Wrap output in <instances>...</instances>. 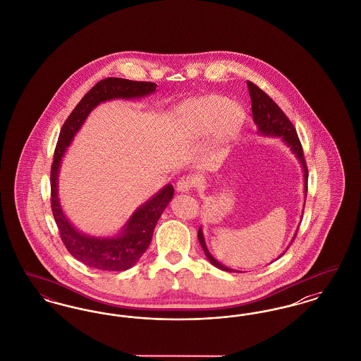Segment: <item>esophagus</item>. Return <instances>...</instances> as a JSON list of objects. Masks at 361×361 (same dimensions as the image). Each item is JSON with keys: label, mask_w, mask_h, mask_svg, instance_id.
Listing matches in <instances>:
<instances>
[{"label": "esophagus", "mask_w": 361, "mask_h": 361, "mask_svg": "<svg viewBox=\"0 0 361 361\" xmlns=\"http://www.w3.org/2000/svg\"><path fill=\"white\" fill-rule=\"evenodd\" d=\"M195 184H196V180H195L193 177H190V176H183V177L177 181L176 188H177L178 192H181V193H187V192L193 189Z\"/></svg>", "instance_id": "34e87169"}]
</instances>
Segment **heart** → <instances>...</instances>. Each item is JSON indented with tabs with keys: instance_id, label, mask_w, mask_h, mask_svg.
Wrapping results in <instances>:
<instances>
[{
	"instance_id": "b5f03b06",
	"label": "heart",
	"mask_w": 361,
	"mask_h": 361,
	"mask_svg": "<svg viewBox=\"0 0 361 361\" xmlns=\"http://www.w3.org/2000/svg\"><path fill=\"white\" fill-rule=\"evenodd\" d=\"M178 116L192 137H204L215 130L219 139H228L240 130L243 111L224 96H207L185 105Z\"/></svg>"
}]
</instances>
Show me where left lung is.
Masks as SVG:
<instances>
[{"mask_svg":"<svg viewBox=\"0 0 361 361\" xmlns=\"http://www.w3.org/2000/svg\"><path fill=\"white\" fill-rule=\"evenodd\" d=\"M246 84H247L250 100H252V114H253V121H255L256 126H257L258 134L264 135V137H280L291 149L292 153L295 154V157L298 158V161L300 162L302 169H303V178H305V203H306L309 172H307L306 159H305L303 149H302L300 140H299L298 134H296V130L293 128L291 121L286 116V114L280 109V106L264 90H261L257 85H255L250 81H246ZM302 216H303V214H302ZM295 237H296V233L292 237L291 243L295 240ZM197 238H199V242H200V245H202V247L204 250L206 257L208 258V261L212 265H215L216 268L226 271V272H234L231 268H227L222 262H219L218 259H215V258L211 256V253L207 249L206 240H204L202 227H199ZM283 255H280V257Z\"/></svg>","mask_w":361,"mask_h":361,"instance_id":"left-lung-1","label":"left lung"}]
</instances>
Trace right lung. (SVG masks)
<instances>
[{"instance_id": "1", "label": "right lung", "mask_w": 361, "mask_h": 361, "mask_svg": "<svg viewBox=\"0 0 361 361\" xmlns=\"http://www.w3.org/2000/svg\"><path fill=\"white\" fill-rule=\"evenodd\" d=\"M154 82L130 81L124 78H105L93 86L62 126L54 153L51 166V209L59 228L61 240L70 255L90 268L121 272L137 264L149 247L154 227L161 214L174 195L172 184L158 190L146 203L137 207L131 218L115 237H90L78 231L66 218L58 197V173L65 152L82 127L87 115L104 102L115 99H139L155 92Z\"/></svg>"}]
</instances>
